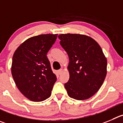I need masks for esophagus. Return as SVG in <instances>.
<instances>
[{
    "label": "esophagus",
    "instance_id": "34e87169",
    "mask_svg": "<svg viewBox=\"0 0 123 123\" xmlns=\"http://www.w3.org/2000/svg\"><path fill=\"white\" fill-rule=\"evenodd\" d=\"M62 72H63V70L62 69V68H61V69L59 70L58 71V74H61L62 73Z\"/></svg>",
    "mask_w": 123,
    "mask_h": 123
}]
</instances>
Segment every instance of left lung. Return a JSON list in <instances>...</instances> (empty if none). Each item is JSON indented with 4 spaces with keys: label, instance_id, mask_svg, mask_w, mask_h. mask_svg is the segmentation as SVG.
<instances>
[{
    "label": "left lung",
    "instance_id": "obj_1",
    "mask_svg": "<svg viewBox=\"0 0 123 123\" xmlns=\"http://www.w3.org/2000/svg\"><path fill=\"white\" fill-rule=\"evenodd\" d=\"M60 44L69 58L70 78L65 88L70 98H90L98 91L107 74V59L95 40L84 34H61Z\"/></svg>",
    "mask_w": 123,
    "mask_h": 123
}]
</instances>
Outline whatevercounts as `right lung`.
Masks as SVG:
<instances>
[{
  "instance_id": "right-lung-1",
  "label": "right lung",
  "mask_w": 123,
  "mask_h": 123,
  "mask_svg": "<svg viewBox=\"0 0 123 123\" xmlns=\"http://www.w3.org/2000/svg\"><path fill=\"white\" fill-rule=\"evenodd\" d=\"M57 36L58 34H46L30 37L14 53L12 78L19 91L32 101H42L51 96L57 78L47 54Z\"/></svg>"
}]
</instances>
